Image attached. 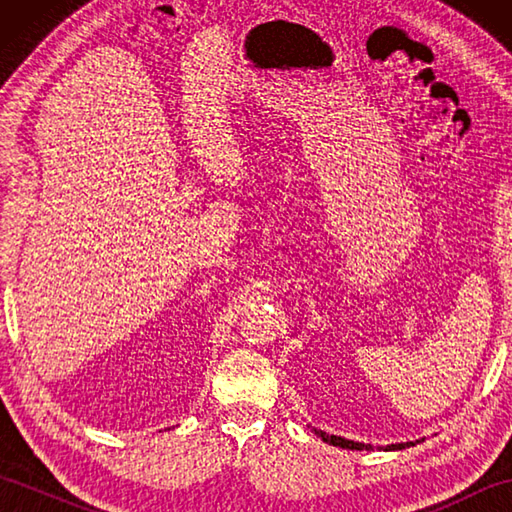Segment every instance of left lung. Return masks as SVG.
<instances>
[{"instance_id":"8db88e82","label":"left lung","mask_w":512,"mask_h":512,"mask_svg":"<svg viewBox=\"0 0 512 512\" xmlns=\"http://www.w3.org/2000/svg\"><path fill=\"white\" fill-rule=\"evenodd\" d=\"M314 433L323 440L332 444V447H341V449H350V451H369L372 449V444H365V442H354V440H347V438H341V436H330V433H325L321 429H314ZM420 442V440H416ZM416 442H400V444H387L385 451H400V449H409L413 447Z\"/></svg>"}]
</instances>
